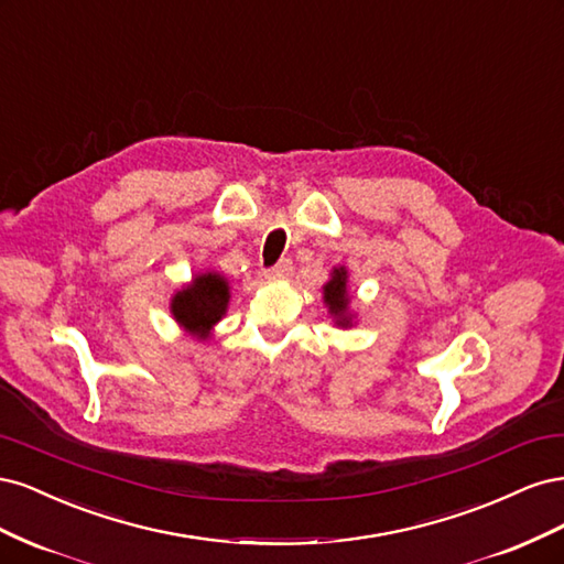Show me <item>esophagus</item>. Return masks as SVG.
Masks as SVG:
<instances>
[{
  "label": "esophagus",
  "mask_w": 564,
  "mask_h": 564,
  "mask_svg": "<svg viewBox=\"0 0 564 564\" xmlns=\"http://www.w3.org/2000/svg\"><path fill=\"white\" fill-rule=\"evenodd\" d=\"M292 270H294L292 259H282V261H278L275 268L265 270V278H270V280H284V278L292 275Z\"/></svg>",
  "instance_id": "esophagus-1"
}]
</instances>
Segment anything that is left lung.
I'll return each instance as SVG.
<instances>
[{
    "label": "left lung",
    "instance_id": "obj_1",
    "mask_svg": "<svg viewBox=\"0 0 564 564\" xmlns=\"http://www.w3.org/2000/svg\"><path fill=\"white\" fill-rule=\"evenodd\" d=\"M324 301L329 303V311L338 315V324H348L346 308H348V296H346V270L336 268L334 278L324 286Z\"/></svg>",
    "mask_w": 564,
    "mask_h": 564
}]
</instances>
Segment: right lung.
<instances>
[{
    "instance_id": "right-lung-1",
    "label": "right lung",
    "mask_w": 564,
    "mask_h": 564,
    "mask_svg": "<svg viewBox=\"0 0 564 564\" xmlns=\"http://www.w3.org/2000/svg\"><path fill=\"white\" fill-rule=\"evenodd\" d=\"M228 299V282L209 272V275L195 278L191 286L174 296L172 313L185 329L204 336L226 313Z\"/></svg>"
}]
</instances>
